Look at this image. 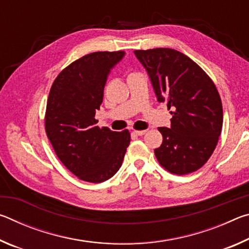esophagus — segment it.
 Here are the masks:
<instances>
[{"label":"esophagus","instance_id":"1","mask_svg":"<svg viewBox=\"0 0 249 249\" xmlns=\"http://www.w3.org/2000/svg\"><path fill=\"white\" fill-rule=\"evenodd\" d=\"M146 132H147V130H134L133 133L138 135V136H142V135L146 134Z\"/></svg>","mask_w":249,"mask_h":249}]
</instances>
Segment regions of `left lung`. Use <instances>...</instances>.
<instances>
[{
    "label": "left lung",
    "mask_w": 249,
    "mask_h": 249,
    "mask_svg": "<svg viewBox=\"0 0 249 249\" xmlns=\"http://www.w3.org/2000/svg\"><path fill=\"white\" fill-rule=\"evenodd\" d=\"M149 74L159 102L172 107L171 126L159 127L158 162L174 175L195 172L208 161L223 126L222 101L215 84L192 59L178 50H135Z\"/></svg>",
    "instance_id": "left-lung-1"
}]
</instances>
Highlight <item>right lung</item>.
I'll return each instance as SVG.
<instances>
[{"instance_id":"right-lung-1","label":"right lung","mask_w":249,"mask_h":249,"mask_svg":"<svg viewBox=\"0 0 249 249\" xmlns=\"http://www.w3.org/2000/svg\"><path fill=\"white\" fill-rule=\"evenodd\" d=\"M124 52H96L57 75L45 114V129L59 160L80 180L100 183L114 176L130 142L127 129L99 127L95 111L103 101L109 71Z\"/></svg>"}]
</instances>
